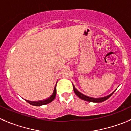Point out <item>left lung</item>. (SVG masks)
<instances>
[{"mask_svg": "<svg viewBox=\"0 0 131 131\" xmlns=\"http://www.w3.org/2000/svg\"><path fill=\"white\" fill-rule=\"evenodd\" d=\"M73 86L74 92H75V94L77 95V97H78L80 99H82V100H86V101H88V102H98V103L102 102L104 101V100H107V99L109 98V97L113 94V93L114 92H112V93L108 95V96H106V97H102V98H92V97H88V96H86L85 95L81 93L79 91H78L76 89H75L74 85H73Z\"/></svg>", "mask_w": 131, "mask_h": 131, "instance_id": "8db88e82", "label": "left lung"}]
</instances>
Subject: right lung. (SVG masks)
Listing matches in <instances>:
<instances>
[{"mask_svg":"<svg viewBox=\"0 0 131 131\" xmlns=\"http://www.w3.org/2000/svg\"><path fill=\"white\" fill-rule=\"evenodd\" d=\"M56 84L54 86V91H53V93H52L51 95L49 97H48V99H45V100H39V101H29V100H26L29 104H30L31 105H32L34 106H41L43 105H46V104H49V103L51 102L53 100L55 99L56 97Z\"/></svg>","mask_w":131,"mask_h":131,"instance_id":"add662e5","label":"right lung"}]
</instances>
